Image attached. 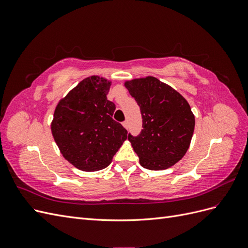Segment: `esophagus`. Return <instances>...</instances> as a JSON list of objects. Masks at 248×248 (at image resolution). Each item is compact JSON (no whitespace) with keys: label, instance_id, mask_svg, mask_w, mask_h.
<instances>
[{"label":"esophagus","instance_id":"esophagus-1","mask_svg":"<svg viewBox=\"0 0 248 248\" xmlns=\"http://www.w3.org/2000/svg\"><path fill=\"white\" fill-rule=\"evenodd\" d=\"M123 126L125 127L126 129H128V128H129V123H128V121H124V122H123Z\"/></svg>","mask_w":248,"mask_h":248}]
</instances>
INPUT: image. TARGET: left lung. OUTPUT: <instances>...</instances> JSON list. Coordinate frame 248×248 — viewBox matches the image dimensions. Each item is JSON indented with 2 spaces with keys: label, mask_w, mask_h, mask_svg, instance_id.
I'll return each mask as SVG.
<instances>
[{
  "label": "left lung",
  "mask_w": 248,
  "mask_h": 248,
  "mask_svg": "<svg viewBox=\"0 0 248 248\" xmlns=\"http://www.w3.org/2000/svg\"><path fill=\"white\" fill-rule=\"evenodd\" d=\"M138 102L142 129L128 140L142 168L160 170L174 166L186 154L194 130V115L184 97L154 77L125 81Z\"/></svg>",
  "instance_id": "left-lung-1"
}]
</instances>
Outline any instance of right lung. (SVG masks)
Segmentation results:
<instances>
[{
  "mask_svg": "<svg viewBox=\"0 0 248 248\" xmlns=\"http://www.w3.org/2000/svg\"><path fill=\"white\" fill-rule=\"evenodd\" d=\"M111 81L97 76L82 79L59 101L50 125L60 152L85 171L107 168L127 139V130L112 119L108 100Z\"/></svg>",
  "mask_w": 248,
  "mask_h": 248,
  "instance_id": "1",
  "label": "right lung"
}]
</instances>
